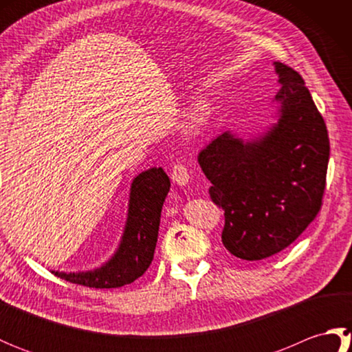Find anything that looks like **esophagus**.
Here are the masks:
<instances>
[{
	"mask_svg": "<svg viewBox=\"0 0 352 352\" xmlns=\"http://www.w3.org/2000/svg\"><path fill=\"white\" fill-rule=\"evenodd\" d=\"M170 178H172V182H174L175 184L186 186V184L189 183L190 175H189L188 168H186L184 164L177 163L175 166L172 168V170H170Z\"/></svg>",
	"mask_w": 352,
	"mask_h": 352,
	"instance_id": "esophagus-1",
	"label": "esophagus"
}]
</instances>
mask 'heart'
<instances>
[{
	"label": "heart",
	"instance_id": "1",
	"mask_svg": "<svg viewBox=\"0 0 352 352\" xmlns=\"http://www.w3.org/2000/svg\"><path fill=\"white\" fill-rule=\"evenodd\" d=\"M208 119H210L208 102L201 100L193 106L188 118H186V130L192 134H199L207 126Z\"/></svg>",
	"mask_w": 352,
	"mask_h": 352
}]
</instances>
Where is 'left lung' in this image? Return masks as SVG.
I'll return each instance as SVG.
<instances>
[{
  "mask_svg": "<svg viewBox=\"0 0 352 352\" xmlns=\"http://www.w3.org/2000/svg\"><path fill=\"white\" fill-rule=\"evenodd\" d=\"M274 66L276 122L250 140L222 133L198 155L210 198L226 212L222 243L250 261L287 248L316 218L330 159L327 125L302 77Z\"/></svg>",
  "mask_w": 352,
  "mask_h": 352,
  "instance_id": "obj_1",
  "label": "left lung"
}]
</instances>
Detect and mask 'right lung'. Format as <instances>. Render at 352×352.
<instances>
[{
	"instance_id": "obj_1",
	"label": "right lung",
	"mask_w": 352,
	"mask_h": 352,
	"mask_svg": "<svg viewBox=\"0 0 352 352\" xmlns=\"http://www.w3.org/2000/svg\"><path fill=\"white\" fill-rule=\"evenodd\" d=\"M169 188V177L162 168L142 172L131 183L124 234L111 258L92 271H52V274L69 283L95 289L122 287L138 280L154 258L162 207Z\"/></svg>"
}]
</instances>
